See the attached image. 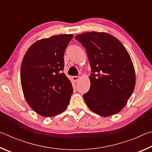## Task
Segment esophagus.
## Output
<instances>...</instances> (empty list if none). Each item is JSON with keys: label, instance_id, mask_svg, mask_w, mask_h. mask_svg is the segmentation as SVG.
<instances>
[{"label": "esophagus", "instance_id": "esophagus-1", "mask_svg": "<svg viewBox=\"0 0 152 152\" xmlns=\"http://www.w3.org/2000/svg\"><path fill=\"white\" fill-rule=\"evenodd\" d=\"M72 80L74 82H78L80 80L79 76H72Z\"/></svg>", "mask_w": 152, "mask_h": 152}]
</instances>
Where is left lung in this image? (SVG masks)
Segmentation results:
<instances>
[{
    "instance_id": "obj_1",
    "label": "left lung",
    "mask_w": 152,
    "mask_h": 152,
    "mask_svg": "<svg viewBox=\"0 0 152 152\" xmlns=\"http://www.w3.org/2000/svg\"><path fill=\"white\" fill-rule=\"evenodd\" d=\"M75 38L85 48L92 72L84 101L100 116L117 114L125 107L135 86V72L128 51L108 33L86 32Z\"/></svg>"
}]
</instances>
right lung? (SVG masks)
I'll return each instance as SVG.
<instances>
[{
  "label": "right lung",
  "mask_w": 152,
  "mask_h": 152,
  "mask_svg": "<svg viewBox=\"0 0 152 152\" xmlns=\"http://www.w3.org/2000/svg\"><path fill=\"white\" fill-rule=\"evenodd\" d=\"M72 34L53 35L30 46L20 66V83L25 101L35 113L53 117L66 110L73 88L62 72L64 54Z\"/></svg>",
  "instance_id": "1"
}]
</instances>
